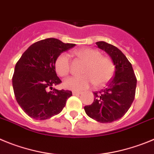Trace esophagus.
<instances>
[{
    "label": "esophagus",
    "instance_id": "esophagus-1",
    "mask_svg": "<svg viewBox=\"0 0 154 154\" xmlns=\"http://www.w3.org/2000/svg\"><path fill=\"white\" fill-rule=\"evenodd\" d=\"M72 94H73V95H80L81 92H80V91H73Z\"/></svg>",
    "mask_w": 154,
    "mask_h": 154
}]
</instances>
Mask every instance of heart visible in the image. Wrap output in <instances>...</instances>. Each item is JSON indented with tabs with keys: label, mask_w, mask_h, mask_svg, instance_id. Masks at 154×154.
I'll use <instances>...</instances> for the list:
<instances>
[{
	"label": "heart",
	"mask_w": 154,
	"mask_h": 154,
	"mask_svg": "<svg viewBox=\"0 0 154 154\" xmlns=\"http://www.w3.org/2000/svg\"><path fill=\"white\" fill-rule=\"evenodd\" d=\"M74 54L86 62L81 76H74L63 81V87L69 90L87 89L95 83L96 86L104 85L113 77L115 66L110 57L102 56L100 51L94 48H81L74 51ZM57 74L65 77L70 70V59L67 54L61 53L54 61Z\"/></svg>",
	"instance_id": "b5f03b06"
}]
</instances>
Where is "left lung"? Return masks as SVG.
Returning a JSON list of instances; mask_svg holds the SVG:
<instances>
[{
	"label": "left lung",
	"mask_w": 154,
	"mask_h": 154,
	"mask_svg": "<svg viewBox=\"0 0 154 154\" xmlns=\"http://www.w3.org/2000/svg\"><path fill=\"white\" fill-rule=\"evenodd\" d=\"M96 44L111 57L115 75L105 88L94 92V102L84 106V110L87 116L100 123H112L121 118L131 107L135 97L137 78L132 65L120 50L104 41Z\"/></svg>",
	"instance_id": "obj_1"
}]
</instances>
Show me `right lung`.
<instances>
[{"instance_id":"1","label":"right lung","mask_w":154,"mask_h":154,"mask_svg":"<svg viewBox=\"0 0 154 154\" xmlns=\"http://www.w3.org/2000/svg\"><path fill=\"white\" fill-rule=\"evenodd\" d=\"M56 38H48L30 45L16 63L12 84L17 102L29 117L47 120L62 111L70 91L54 88L61 83L54 61L59 54L75 46Z\"/></svg>"}]
</instances>
